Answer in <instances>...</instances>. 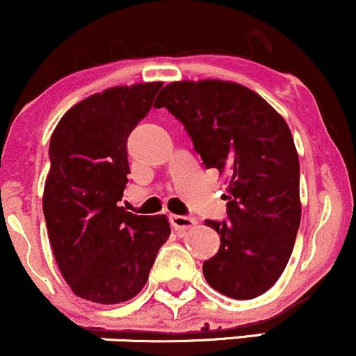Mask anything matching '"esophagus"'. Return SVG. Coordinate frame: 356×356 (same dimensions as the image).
Instances as JSON below:
<instances>
[{"label":"esophagus","mask_w":356,"mask_h":356,"mask_svg":"<svg viewBox=\"0 0 356 356\" xmlns=\"http://www.w3.org/2000/svg\"><path fill=\"white\" fill-rule=\"evenodd\" d=\"M170 224L175 231H187L192 229V227L197 226V219L191 218V216H177L172 214L170 216Z\"/></svg>","instance_id":"34e87169"}]
</instances>
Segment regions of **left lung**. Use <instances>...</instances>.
I'll list each match as a JSON object with an SVG mask.
<instances>
[{
	"instance_id": "8db88e82",
	"label": "left lung",
	"mask_w": 356,
	"mask_h": 356,
	"mask_svg": "<svg viewBox=\"0 0 356 356\" xmlns=\"http://www.w3.org/2000/svg\"><path fill=\"white\" fill-rule=\"evenodd\" d=\"M155 104L186 127L207 169L229 175L227 222L206 220L220 246L204 261V277L234 300L263 295L283 275L301 220L300 161L288 124L232 81H174Z\"/></svg>"
}]
</instances>
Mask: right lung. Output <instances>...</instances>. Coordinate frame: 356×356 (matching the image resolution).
Listing matches in <instances>:
<instances>
[{"label": "right lung", "mask_w": 356, "mask_h": 356, "mask_svg": "<svg viewBox=\"0 0 356 356\" xmlns=\"http://www.w3.org/2000/svg\"><path fill=\"white\" fill-rule=\"evenodd\" d=\"M162 81L112 87L68 110L53 130L43 191L48 238L76 296L117 305L140 293L169 239V219L137 216L124 197L127 138L152 108Z\"/></svg>", "instance_id": "right-lung-1"}]
</instances>
